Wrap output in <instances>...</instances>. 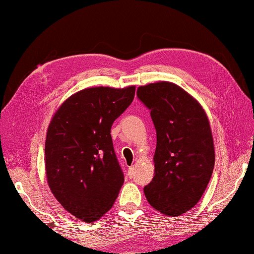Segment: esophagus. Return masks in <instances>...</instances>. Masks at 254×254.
Segmentation results:
<instances>
[{
  "mask_svg": "<svg viewBox=\"0 0 254 254\" xmlns=\"http://www.w3.org/2000/svg\"><path fill=\"white\" fill-rule=\"evenodd\" d=\"M127 176L130 178H133L134 177V166H130L127 170Z\"/></svg>",
  "mask_w": 254,
  "mask_h": 254,
  "instance_id": "esophagus-1",
  "label": "esophagus"
}]
</instances>
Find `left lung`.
<instances>
[{
  "label": "left lung",
  "instance_id": "obj_1",
  "mask_svg": "<svg viewBox=\"0 0 254 254\" xmlns=\"http://www.w3.org/2000/svg\"><path fill=\"white\" fill-rule=\"evenodd\" d=\"M137 97L156 130L155 173L143 188L146 198L154 209L177 217L197 204L213 172L209 120L197 101L173 83L139 86Z\"/></svg>",
  "mask_w": 254,
  "mask_h": 254
}]
</instances>
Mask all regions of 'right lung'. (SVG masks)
Segmentation results:
<instances>
[{
	"label": "right lung",
	"instance_id": "add662e5",
	"mask_svg": "<svg viewBox=\"0 0 254 254\" xmlns=\"http://www.w3.org/2000/svg\"><path fill=\"white\" fill-rule=\"evenodd\" d=\"M134 86L89 88L68 98L52 119L45 140V171L64 209L94 221L114 204L124 183L111 128L131 105Z\"/></svg>",
	"mask_w": 254,
	"mask_h": 254
}]
</instances>
